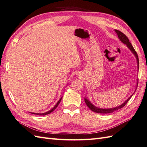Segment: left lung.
Wrapping results in <instances>:
<instances>
[{"instance_id":"8db88e82","label":"left lung","mask_w":147,"mask_h":147,"mask_svg":"<svg viewBox=\"0 0 147 147\" xmlns=\"http://www.w3.org/2000/svg\"><path fill=\"white\" fill-rule=\"evenodd\" d=\"M115 32L117 33V35H118V37H119V38L120 39V40L123 43V44H124L125 45H126V46L128 47V49L130 50V51L131 52V53H133V54L134 55V56L135 57L136 59H137V69H138H138H139V61H138V55L137 52H135L134 48L133 47V46H132V45L131 44V43L130 42L129 40H128V37L125 35L123 33H122V32L118 30H115ZM137 85H138V78H137V84H136V88H135V92L132 94L129 97H128L126 100H125L122 104L120 105L118 107H113V108H109V109H102V108H99V107H97L95 106L93 103L89 100L88 99V98L87 97V96H85V97L84 98V100H85V102L86 103V105H87V107H88L89 109H90L92 111H93V112H94L95 113H112L113 112H115V111L119 110V109H120L121 108H123V107L127 104V103L128 102V100L131 98V97L132 96H133V95L134 94V93L135 92L136 90H137Z\"/></svg>"}]
</instances>
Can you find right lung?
I'll use <instances>...</instances> for the list:
<instances>
[{"label":"right lung","mask_w":147,"mask_h":147,"mask_svg":"<svg viewBox=\"0 0 147 147\" xmlns=\"http://www.w3.org/2000/svg\"><path fill=\"white\" fill-rule=\"evenodd\" d=\"M62 96H62V97L60 98L59 100V101L57 102V103H56L55 105L54 106V107H53V108H52L51 110H50L47 111V112H45V113H34V112H29V113H32V114H35V115H47V114L51 113V112H52L54 110L57 108V106L59 105V104L60 103V102H61V100H62Z\"/></svg>","instance_id":"obj_1"}]
</instances>
